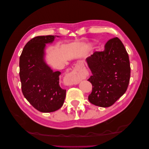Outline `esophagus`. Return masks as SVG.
<instances>
[{"instance_id": "obj_1", "label": "esophagus", "mask_w": 149, "mask_h": 149, "mask_svg": "<svg viewBox=\"0 0 149 149\" xmlns=\"http://www.w3.org/2000/svg\"><path fill=\"white\" fill-rule=\"evenodd\" d=\"M88 76V73L86 71L81 68H78L76 71L68 74L67 78L71 84H78L81 80L85 79Z\"/></svg>"}]
</instances>
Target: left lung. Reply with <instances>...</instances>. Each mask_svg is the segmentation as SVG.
I'll return each instance as SVG.
<instances>
[{
  "label": "left lung",
  "mask_w": 149,
  "mask_h": 149,
  "mask_svg": "<svg viewBox=\"0 0 149 149\" xmlns=\"http://www.w3.org/2000/svg\"><path fill=\"white\" fill-rule=\"evenodd\" d=\"M93 85L88 100L93 104L107 107L125 93L129 83L130 66L128 53L118 37L108 40L102 52L86 58Z\"/></svg>",
  "instance_id": "obj_1"
}]
</instances>
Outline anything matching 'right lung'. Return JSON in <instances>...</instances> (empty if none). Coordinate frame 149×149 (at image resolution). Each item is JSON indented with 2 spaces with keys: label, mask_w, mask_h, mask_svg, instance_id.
Returning <instances> with one entry per match:
<instances>
[{
  "label": "right lung",
  "mask_w": 149,
  "mask_h": 149,
  "mask_svg": "<svg viewBox=\"0 0 149 149\" xmlns=\"http://www.w3.org/2000/svg\"><path fill=\"white\" fill-rule=\"evenodd\" d=\"M55 37L38 36L31 39L20 56L22 93L31 106L42 112L58 110L66 97V90L59 85L61 72L53 71L44 59L46 44L52 43Z\"/></svg>",
  "instance_id": "obj_1"
}]
</instances>
